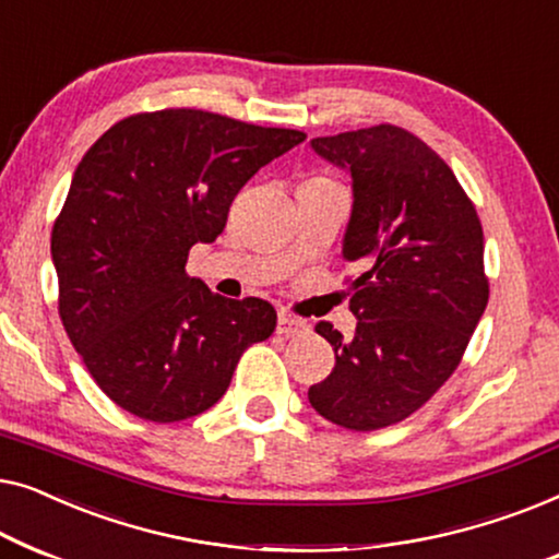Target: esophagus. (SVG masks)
<instances>
[{"mask_svg":"<svg viewBox=\"0 0 559 559\" xmlns=\"http://www.w3.org/2000/svg\"><path fill=\"white\" fill-rule=\"evenodd\" d=\"M278 334L281 336H304V334H309V324L301 319L288 317V313H278Z\"/></svg>","mask_w":559,"mask_h":559,"instance_id":"obj_1","label":"esophagus"}]
</instances>
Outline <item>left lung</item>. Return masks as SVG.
<instances>
[{
    "instance_id": "8db88e82",
    "label": "left lung",
    "mask_w": 559,
    "mask_h": 559,
    "mask_svg": "<svg viewBox=\"0 0 559 559\" xmlns=\"http://www.w3.org/2000/svg\"><path fill=\"white\" fill-rule=\"evenodd\" d=\"M313 152L347 167L355 207L344 258L352 340L319 321L336 365L311 384L321 418L349 430H380L428 403L461 365L489 304L484 230L474 202L426 141L392 123L311 139Z\"/></svg>"
}]
</instances>
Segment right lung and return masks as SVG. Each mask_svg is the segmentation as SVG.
<instances>
[{
    "label": "right lung",
    "mask_w": 559,
    "mask_h": 559,
    "mask_svg": "<svg viewBox=\"0 0 559 559\" xmlns=\"http://www.w3.org/2000/svg\"><path fill=\"white\" fill-rule=\"evenodd\" d=\"M198 108L114 123L78 164L52 225L58 311L83 365L116 405L152 423L200 415L225 395L276 309L223 298L187 273L194 242L225 230L235 194L301 144Z\"/></svg>",
    "instance_id": "obj_1"
}]
</instances>
